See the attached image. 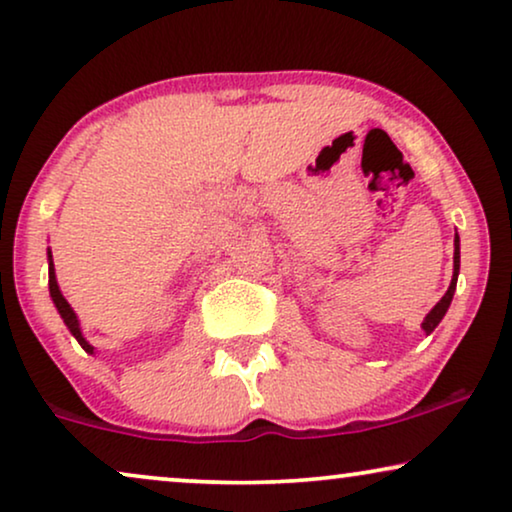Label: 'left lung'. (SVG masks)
Listing matches in <instances>:
<instances>
[{"instance_id":"left-lung-1","label":"left lung","mask_w":512,"mask_h":512,"mask_svg":"<svg viewBox=\"0 0 512 512\" xmlns=\"http://www.w3.org/2000/svg\"><path fill=\"white\" fill-rule=\"evenodd\" d=\"M457 277H459V237H454V275H452L450 289L445 291V296L438 300L436 307H433V310H431L429 314H426L424 321H422V328H424L426 335L433 333V328H436V326L440 324V321H443L447 307H450V303H452L454 291H457Z\"/></svg>"}]
</instances>
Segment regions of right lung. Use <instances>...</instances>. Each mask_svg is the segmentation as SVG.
<instances>
[{
    "mask_svg": "<svg viewBox=\"0 0 512 512\" xmlns=\"http://www.w3.org/2000/svg\"><path fill=\"white\" fill-rule=\"evenodd\" d=\"M48 289H51L53 303H55V307H58L60 317H62V321H65V324H67L69 333H72L74 338L79 340V345H81L83 349H86L88 354H93V345H90V342H88L86 338H83L81 326H79V319H76L72 305H69L67 300H65V296H62V293H60L58 279H55V268H53V256H51V251H48Z\"/></svg>",
    "mask_w": 512,
    "mask_h": 512,
    "instance_id": "add662e5",
    "label": "right lung"
}]
</instances>
